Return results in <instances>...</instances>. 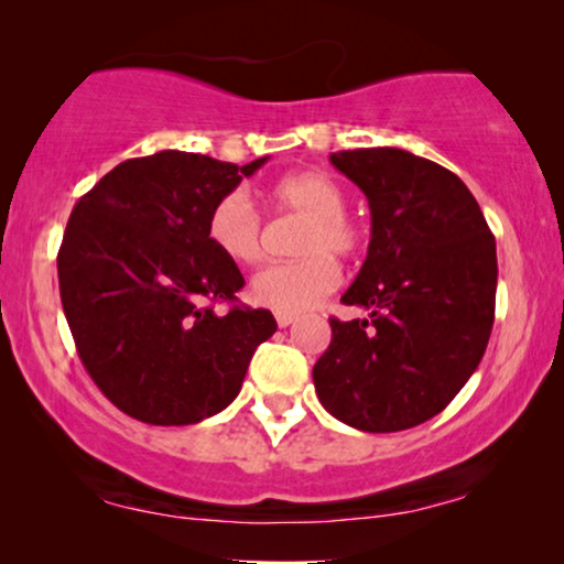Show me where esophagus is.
Here are the masks:
<instances>
[{
  "instance_id": "34e87169",
  "label": "esophagus",
  "mask_w": 564,
  "mask_h": 564,
  "mask_svg": "<svg viewBox=\"0 0 564 564\" xmlns=\"http://www.w3.org/2000/svg\"><path fill=\"white\" fill-rule=\"evenodd\" d=\"M274 318H276V326L288 328V326H292V323L297 321V315H292V313H276Z\"/></svg>"
}]
</instances>
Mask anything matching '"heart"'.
I'll use <instances>...</instances> for the list:
<instances>
[{
    "label": "heart",
    "mask_w": 564,
    "mask_h": 564,
    "mask_svg": "<svg viewBox=\"0 0 564 564\" xmlns=\"http://www.w3.org/2000/svg\"><path fill=\"white\" fill-rule=\"evenodd\" d=\"M280 210L307 215L297 251L303 259L272 264L251 280L253 303L276 313H300L321 303L341 282L336 257H351L361 243L359 223L346 213V192L330 174L297 172L282 176L269 189ZM207 238L236 264L261 259V215L243 189L218 197L207 215Z\"/></svg>",
    "instance_id": "b5f03b06"
}]
</instances>
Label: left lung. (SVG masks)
<instances>
[{
  "instance_id": "8db88e82",
  "label": "left lung",
  "mask_w": 564,
  "mask_h": 564,
  "mask_svg": "<svg viewBox=\"0 0 564 564\" xmlns=\"http://www.w3.org/2000/svg\"><path fill=\"white\" fill-rule=\"evenodd\" d=\"M369 199L372 238L313 367L323 408L369 434L434 419L480 365L496 318L498 259L485 215L449 169L403 149L330 153Z\"/></svg>"
}]
</instances>
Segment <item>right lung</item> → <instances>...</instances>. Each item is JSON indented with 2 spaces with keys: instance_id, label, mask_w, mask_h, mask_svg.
I'll return each mask as SVG.
<instances>
[{
  "instance_id": "obj_1",
  "label": "right lung",
  "mask_w": 564,
  "mask_h": 564,
  "mask_svg": "<svg viewBox=\"0 0 564 564\" xmlns=\"http://www.w3.org/2000/svg\"><path fill=\"white\" fill-rule=\"evenodd\" d=\"M264 159L236 166L159 151L105 174L68 218L61 303L97 388L151 426H189L234 403L261 341L264 307L236 305L243 276L207 238V215ZM210 302H234L215 314Z\"/></svg>"
}]
</instances>
